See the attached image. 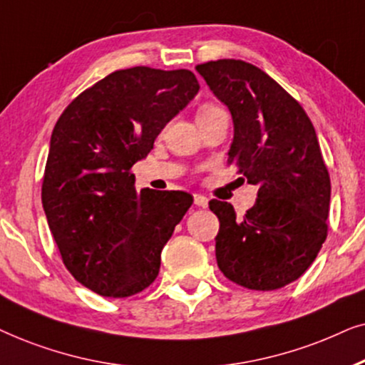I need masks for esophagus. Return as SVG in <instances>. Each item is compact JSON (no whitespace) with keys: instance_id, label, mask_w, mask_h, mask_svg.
I'll use <instances>...</instances> for the list:
<instances>
[{"instance_id":"34e87169","label":"esophagus","mask_w":365,"mask_h":365,"mask_svg":"<svg viewBox=\"0 0 365 365\" xmlns=\"http://www.w3.org/2000/svg\"><path fill=\"white\" fill-rule=\"evenodd\" d=\"M193 202H195L197 207H202V208L208 207V198L203 197V195H198V193L193 195Z\"/></svg>"}]
</instances>
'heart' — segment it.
<instances>
[{"instance_id":"obj_1","label":"heart","mask_w":365,"mask_h":365,"mask_svg":"<svg viewBox=\"0 0 365 365\" xmlns=\"http://www.w3.org/2000/svg\"><path fill=\"white\" fill-rule=\"evenodd\" d=\"M215 110H220V108H218V106H215V105H212V103H207V105H203V106H202L200 111H198V115L210 113V111H215Z\"/></svg>"}]
</instances>
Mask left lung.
Listing matches in <instances>:
<instances>
[{
	"mask_svg": "<svg viewBox=\"0 0 365 365\" xmlns=\"http://www.w3.org/2000/svg\"><path fill=\"white\" fill-rule=\"evenodd\" d=\"M197 71L232 113L228 163L259 187L244 217L227 202L208 203L220 222L218 269L250 290L285 287L312 265L327 239L330 177L312 121L250 63L217 60L197 65Z\"/></svg>",
	"mask_w": 365,
	"mask_h": 365,
	"instance_id": "1",
	"label": "left lung"
}]
</instances>
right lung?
Wrapping results in <instances>:
<instances>
[{"mask_svg":"<svg viewBox=\"0 0 365 365\" xmlns=\"http://www.w3.org/2000/svg\"><path fill=\"white\" fill-rule=\"evenodd\" d=\"M190 70L110 73L66 106L51 133L41 202L63 264L103 297L157 279L160 254L193 203L178 190H135L130 172L198 93Z\"/></svg>","mask_w":365,"mask_h":365,"instance_id":"obj_1","label":"right lung"}]
</instances>
